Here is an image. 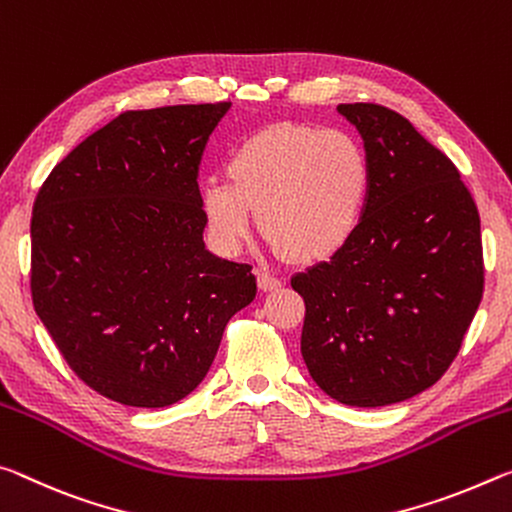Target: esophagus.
Instances as JSON below:
<instances>
[{"instance_id":"obj_1","label":"esophagus","mask_w":512,"mask_h":512,"mask_svg":"<svg viewBox=\"0 0 512 512\" xmlns=\"http://www.w3.org/2000/svg\"><path fill=\"white\" fill-rule=\"evenodd\" d=\"M256 281H258V288L265 290V292H270V290H279V288H281V279H276V276L267 274V272H258Z\"/></svg>"}]
</instances>
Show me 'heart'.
Segmentation results:
<instances>
[{
	"label": "heart",
	"instance_id": "heart-1",
	"mask_svg": "<svg viewBox=\"0 0 512 512\" xmlns=\"http://www.w3.org/2000/svg\"><path fill=\"white\" fill-rule=\"evenodd\" d=\"M226 183L201 188L206 229L238 251L258 213L263 236L292 263H322L345 249L363 222L372 163L354 133L274 124L251 133L224 165Z\"/></svg>",
	"mask_w": 512,
	"mask_h": 512
}]
</instances>
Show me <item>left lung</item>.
<instances>
[{"instance_id": "left-lung-1", "label": "left lung", "mask_w": 512, "mask_h": 512, "mask_svg": "<svg viewBox=\"0 0 512 512\" xmlns=\"http://www.w3.org/2000/svg\"><path fill=\"white\" fill-rule=\"evenodd\" d=\"M365 140L372 186L360 229L331 261L292 276L301 356L347 406L420 395L458 356L483 297L481 217L460 172L404 115L340 104Z\"/></svg>"}]
</instances>
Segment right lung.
<instances>
[{"instance_id": "1", "label": "right lung", "mask_w": 512, "mask_h": 512, "mask_svg": "<svg viewBox=\"0 0 512 512\" xmlns=\"http://www.w3.org/2000/svg\"><path fill=\"white\" fill-rule=\"evenodd\" d=\"M229 102L127 111L33 201L31 299L65 363L106 399L163 408L204 381L251 265L204 245L199 163Z\"/></svg>"}]
</instances>
